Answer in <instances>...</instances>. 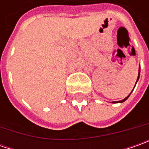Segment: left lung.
<instances>
[{"label": "left lung", "instance_id": "obj_1", "mask_svg": "<svg viewBox=\"0 0 149 149\" xmlns=\"http://www.w3.org/2000/svg\"><path fill=\"white\" fill-rule=\"evenodd\" d=\"M139 74H140V67H139V76H138V79H137V81H138V79H139ZM136 83H137V82H136ZM129 95H130V94H129ZM129 96H127V97H126L125 99H123V100H120V101H118V102H116V101H113V103H122V102L125 101V100H126L127 99H128V98H129Z\"/></svg>", "mask_w": 149, "mask_h": 149}]
</instances>
